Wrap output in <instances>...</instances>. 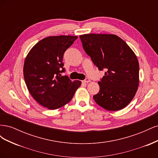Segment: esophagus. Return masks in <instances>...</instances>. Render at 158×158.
<instances>
[{
    "mask_svg": "<svg viewBox=\"0 0 158 158\" xmlns=\"http://www.w3.org/2000/svg\"><path fill=\"white\" fill-rule=\"evenodd\" d=\"M89 82H90L89 78H85L84 80H83V82H84V83H88Z\"/></svg>",
    "mask_w": 158,
    "mask_h": 158,
    "instance_id": "esophagus-1",
    "label": "esophagus"
}]
</instances>
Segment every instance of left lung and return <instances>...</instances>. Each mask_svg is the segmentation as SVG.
Wrapping results in <instances>:
<instances>
[{
  "mask_svg": "<svg viewBox=\"0 0 158 158\" xmlns=\"http://www.w3.org/2000/svg\"><path fill=\"white\" fill-rule=\"evenodd\" d=\"M82 47L99 70H106L99 92L93 96L99 106L118 111L130 103L139 85V64L135 52L121 38L113 34L80 36Z\"/></svg>",
  "mask_w": 158,
  "mask_h": 158,
  "instance_id": "left-lung-1",
  "label": "left lung"
}]
</instances>
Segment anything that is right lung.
Returning <instances> with one entry per match:
<instances>
[{"mask_svg":"<svg viewBox=\"0 0 158 158\" xmlns=\"http://www.w3.org/2000/svg\"><path fill=\"white\" fill-rule=\"evenodd\" d=\"M77 36L47 37L36 44L27 54L23 64V77L32 97L42 106L56 109L70 102L81 85L73 82L65 72L63 63L66 50Z\"/></svg>","mask_w":158,"mask_h":158,"instance_id":"add662e5","label":"right lung"}]
</instances>
